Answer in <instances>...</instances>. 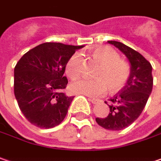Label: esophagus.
Returning <instances> with one entry per match:
<instances>
[{"instance_id": "1", "label": "esophagus", "mask_w": 161, "mask_h": 161, "mask_svg": "<svg viewBox=\"0 0 161 161\" xmlns=\"http://www.w3.org/2000/svg\"><path fill=\"white\" fill-rule=\"evenodd\" d=\"M88 99H89V101L91 102L92 103H94V104H96V103L99 102V100L96 99V98H91V97H90V98H88Z\"/></svg>"}]
</instances>
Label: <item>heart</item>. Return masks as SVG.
Listing matches in <instances>:
<instances>
[{"instance_id":"1","label":"heart","mask_w":161,"mask_h":161,"mask_svg":"<svg viewBox=\"0 0 161 161\" xmlns=\"http://www.w3.org/2000/svg\"><path fill=\"white\" fill-rule=\"evenodd\" d=\"M90 55L93 59L101 64L95 73L97 78H81L75 81L70 86L72 92L97 97L104 94L108 87L112 93H115L127 85L131 75V68L126 61L121 59L115 49L107 46L97 47ZM82 71V56L79 53H75L67 61L66 73L71 78H76Z\"/></svg>"}]
</instances>
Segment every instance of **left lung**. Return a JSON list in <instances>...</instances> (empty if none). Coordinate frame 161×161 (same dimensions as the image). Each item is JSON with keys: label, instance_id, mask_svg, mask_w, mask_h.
<instances>
[{"label": "left lung", "instance_id": "obj_1", "mask_svg": "<svg viewBox=\"0 0 161 161\" xmlns=\"http://www.w3.org/2000/svg\"><path fill=\"white\" fill-rule=\"evenodd\" d=\"M128 58L131 75L127 85L109 102L110 112L105 118H96V122L106 130H121L130 126L141 115L152 91V67L142 54L121 42L109 40Z\"/></svg>", "mask_w": 161, "mask_h": 161}]
</instances>
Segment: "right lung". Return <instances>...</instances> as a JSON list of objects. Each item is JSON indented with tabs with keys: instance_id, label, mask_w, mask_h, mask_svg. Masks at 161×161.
<instances>
[{
	"instance_id": "right-lung-1",
	"label": "right lung",
	"mask_w": 161,
	"mask_h": 161,
	"mask_svg": "<svg viewBox=\"0 0 161 161\" xmlns=\"http://www.w3.org/2000/svg\"><path fill=\"white\" fill-rule=\"evenodd\" d=\"M83 46L46 42L25 53L14 67V94L25 118L43 129L58 126L74 96H67L68 58Z\"/></svg>"
}]
</instances>
